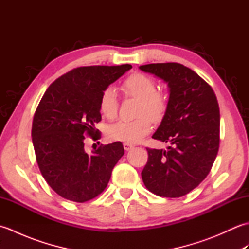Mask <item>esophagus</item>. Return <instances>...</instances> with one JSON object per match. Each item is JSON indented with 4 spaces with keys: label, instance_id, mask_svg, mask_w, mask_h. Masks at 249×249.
<instances>
[{
    "label": "esophagus",
    "instance_id": "34e87169",
    "mask_svg": "<svg viewBox=\"0 0 249 249\" xmlns=\"http://www.w3.org/2000/svg\"><path fill=\"white\" fill-rule=\"evenodd\" d=\"M123 146H124L125 151H129L130 149H133V147H134V145H133V144H130V143H124V144H123Z\"/></svg>",
    "mask_w": 249,
    "mask_h": 249
}]
</instances>
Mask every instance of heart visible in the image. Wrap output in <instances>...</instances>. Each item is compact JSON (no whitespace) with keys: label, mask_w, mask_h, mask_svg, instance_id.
I'll return each instance as SVG.
<instances>
[{"label":"heart","mask_w":249,"mask_h":249,"mask_svg":"<svg viewBox=\"0 0 249 249\" xmlns=\"http://www.w3.org/2000/svg\"><path fill=\"white\" fill-rule=\"evenodd\" d=\"M125 96L138 99L136 116L133 121H120L108 128V137L113 141L137 143L152 129V122L160 120L167 110V99L160 92L154 79L141 72L131 73L122 82ZM119 100L112 87L106 88L99 97V111L106 119H114L118 114Z\"/></svg>","instance_id":"1"}]
</instances>
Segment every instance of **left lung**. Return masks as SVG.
Instances as JSON below:
<instances>
[{
  "instance_id": "left-lung-1",
  "label": "left lung",
  "mask_w": 249,
  "mask_h": 249,
  "mask_svg": "<svg viewBox=\"0 0 249 249\" xmlns=\"http://www.w3.org/2000/svg\"><path fill=\"white\" fill-rule=\"evenodd\" d=\"M166 81L170 95L153 138L170 142L168 150L146 147L142 181L151 193L178 198L192 192L212 169L219 149V106L209 83L178 63L141 65Z\"/></svg>"
}]
</instances>
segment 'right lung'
I'll return each instance as SVG.
<instances>
[{
	"instance_id": "obj_1",
	"label": "right lung",
	"mask_w": 249,
	"mask_h": 249,
	"mask_svg": "<svg viewBox=\"0 0 249 249\" xmlns=\"http://www.w3.org/2000/svg\"><path fill=\"white\" fill-rule=\"evenodd\" d=\"M131 65L82 66L57 78L37 106L33 124L36 161L41 176L64 199L87 202L107 187L112 169L124 155L121 142L102 144L88 154L84 139L100 138V94Z\"/></svg>"
}]
</instances>
